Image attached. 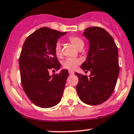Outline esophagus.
<instances>
[{
	"label": "esophagus",
	"mask_w": 134,
	"mask_h": 134,
	"mask_svg": "<svg viewBox=\"0 0 134 134\" xmlns=\"http://www.w3.org/2000/svg\"><path fill=\"white\" fill-rule=\"evenodd\" d=\"M68 72H69V74H70V75H73L74 74V71H72V70H69V71H68Z\"/></svg>",
	"instance_id": "esophagus-1"
}]
</instances>
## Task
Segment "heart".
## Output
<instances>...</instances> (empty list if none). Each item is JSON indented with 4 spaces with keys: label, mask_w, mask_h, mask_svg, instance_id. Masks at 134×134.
Here are the masks:
<instances>
[{
    "label": "heart",
    "mask_w": 134,
    "mask_h": 134,
    "mask_svg": "<svg viewBox=\"0 0 134 134\" xmlns=\"http://www.w3.org/2000/svg\"><path fill=\"white\" fill-rule=\"evenodd\" d=\"M69 40L74 46H75L78 50L81 48H83L84 45V41L82 40L80 37L78 36H70L69 38ZM54 52L55 54L57 57L60 58L62 56V52H61V44L60 42H58L56 44L54 48ZM80 63V60L78 59H73V58H68L65 60L63 62L64 68L66 69L74 70L75 69Z\"/></svg>",
    "instance_id": "obj_1"
}]
</instances>
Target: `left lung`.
<instances>
[{"label": "left lung", "mask_w": 134, "mask_h": 134, "mask_svg": "<svg viewBox=\"0 0 134 134\" xmlns=\"http://www.w3.org/2000/svg\"><path fill=\"white\" fill-rule=\"evenodd\" d=\"M83 35L89 42V51L80 68L90 71V75L75 72L78 78L76 88L83 102L98 105L111 96L116 87L120 72L118 50L114 40L102 28L88 27Z\"/></svg>", "instance_id": "8db88e82"}]
</instances>
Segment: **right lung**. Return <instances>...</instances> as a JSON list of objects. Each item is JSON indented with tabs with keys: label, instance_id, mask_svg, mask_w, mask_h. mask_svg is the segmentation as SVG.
<instances>
[{
	"label": "right lung",
	"instance_id": "right-lung-1",
	"mask_svg": "<svg viewBox=\"0 0 134 134\" xmlns=\"http://www.w3.org/2000/svg\"><path fill=\"white\" fill-rule=\"evenodd\" d=\"M66 33L43 27L28 36L23 44L19 58L21 83L28 98L38 107H53L62 98L68 71L52 75L49 71L60 68L54 48Z\"/></svg>",
	"mask_w": 134,
	"mask_h": 134
}]
</instances>
